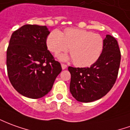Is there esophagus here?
Returning a JSON list of instances; mask_svg holds the SVG:
<instances>
[{
    "label": "esophagus",
    "instance_id": "1",
    "mask_svg": "<svg viewBox=\"0 0 130 130\" xmlns=\"http://www.w3.org/2000/svg\"><path fill=\"white\" fill-rule=\"evenodd\" d=\"M61 66H62V70H65V69H66L67 67H68V65H65V64H64V63H62V64H61Z\"/></svg>",
    "mask_w": 130,
    "mask_h": 130
}]
</instances>
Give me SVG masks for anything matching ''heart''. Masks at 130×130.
I'll list each match as a JSON object with an SVG mask.
<instances>
[{"label":"heart","instance_id":"1","mask_svg":"<svg viewBox=\"0 0 130 130\" xmlns=\"http://www.w3.org/2000/svg\"><path fill=\"white\" fill-rule=\"evenodd\" d=\"M48 48L53 53L66 52L69 48L75 65L87 67L96 62L103 52L104 41L100 34L90 31L68 28L64 34L58 29L51 31L46 40ZM60 59H65L63 56Z\"/></svg>","mask_w":130,"mask_h":130}]
</instances>
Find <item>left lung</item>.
I'll return each mask as SVG.
<instances>
[{"label":"left lung","instance_id":"8db88e82","mask_svg":"<svg viewBox=\"0 0 130 130\" xmlns=\"http://www.w3.org/2000/svg\"><path fill=\"white\" fill-rule=\"evenodd\" d=\"M103 52L89 68L69 67L71 74L70 91L75 99L88 103L108 93L118 77L121 54L117 40L106 35Z\"/></svg>","mask_w":130,"mask_h":130}]
</instances>
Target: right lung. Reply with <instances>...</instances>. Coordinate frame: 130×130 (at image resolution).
<instances>
[{
	"label": "right lung",
	"mask_w": 130,
	"mask_h": 130,
	"mask_svg": "<svg viewBox=\"0 0 130 130\" xmlns=\"http://www.w3.org/2000/svg\"><path fill=\"white\" fill-rule=\"evenodd\" d=\"M50 34L46 26L25 24L14 31L7 49V70L10 83L18 92L39 99L52 89L60 72L46 45Z\"/></svg>",
	"instance_id": "add662e5"
}]
</instances>
